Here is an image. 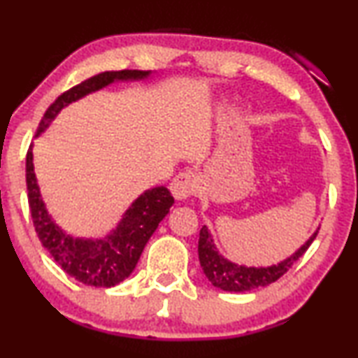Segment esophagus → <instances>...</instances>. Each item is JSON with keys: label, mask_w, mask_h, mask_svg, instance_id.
Here are the masks:
<instances>
[{"label": "esophagus", "mask_w": 358, "mask_h": 358, "mask_svg": "<svg viewBox=\"0 0 358 358\" xmlns=\"http://www.w3.org/2000/svg\"><path fill=\"white\" fill-rule=\"evenodd\" d=\"M170 191L177 201L188 199L194 193V178L189 172H181L170 183Z\"/></svg>", "instance_id": "34e87169"}]
</instances>
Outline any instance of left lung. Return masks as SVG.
Masks as SVG:
<instances>
[{
    "mask_svg": "<svg viewBox=\"0 0 358 358\" xmlns=\"http://www.w3.org/2000/svg\"><path fill=\"white\" fill-rule=\"evenodd\" d=\"M320 227L316 229L308 240L295 250V253L287 256L285 259L271 266H245L236 264L225 258L214 243V236L209 229L204 227L199 231L198 255L203 273L210 284L225 292H248L259 287H266L282 278L296 259L301 258L308 246L318 235Z\"/></svg>",
    "mask_w": 358,
    "mask_h": 358,
    "instance_id": "1",
    "label": "left lung"
}]
</instances>
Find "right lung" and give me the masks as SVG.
I'll list each match as a JSON object with an SVG mask.
<instances>
[{"label": "right lung", "instance_id": "right-lung-1", "mask_svg": "<svg viewBox=\"0 0 358 358\" xmlns=\"http://www.w3.org/2000/svg\"><path fill=\"white\" fill-rule=\"evenodd\" d=\"M152 74L155 71L123 69V71H105L85 79L84 83L59 95L50 105L38 124L35 138L48 129L63 108L84 99L85 95L108 87L113 83L145 80ZM32 148L34 144H30L26 157L29 208L35 231L38 234L43 248L57 261L58 266H62L64 273L85 285L115 287L120 284L133 273L144 246L148 245L149 238L173 206V198L167 186H154L139 194L124 210L118 224L105 235L94 238L76 236L64 230L48 213L35 177Z\"/></svg>", "mask_w": 358, "mask_h": 358}]
</instances>
